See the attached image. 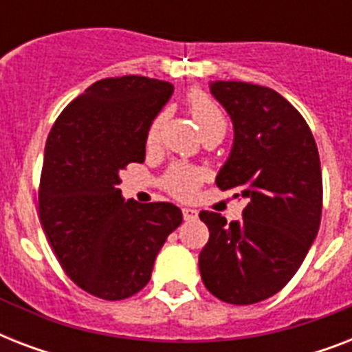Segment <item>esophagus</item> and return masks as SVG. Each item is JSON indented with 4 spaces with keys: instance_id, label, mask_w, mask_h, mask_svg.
Masks as SVG:
<instances>
[{
    "instance_id": "1",
    "label": "esophagus",
    "mask_w": 352,
    "mask_h": 352,
    "mask_svg": "<svg viewBox=\"0 0 352 352\" xmlns=\"http://www.w3.org/2000/svg\"><path fill=\"white\" fill-rule=\"evenodd\" d=\"M182 217H184V221H195L197 219V210L184 206V208H182Z\"/></svg>"
}]
</instances>
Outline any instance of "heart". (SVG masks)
<instances>
[{"label": "heart", "mask_w": 352, "mask_h": 352, "mask_svg": "<svg viewBox=\"0 0 352 352\" xmlns=\"http://www.w3.org/2000/svg\"><path fill=\"white\" fill-rule=\"evenodd\" d=\"M186 107L188 111L192 113L193 120H195L204 138L225 137L228 122H226L225 113L219 107V104L208 93L199 89L190 91L186 96ZM166 120H168L166 109L159 111L153 117L148 127V135H146V142H148L149 148L159 144ZM201 179H203V173L197 168L188 164H173L168 168V171L162 177V184H164L166 190H170L177 197H188L197 190Z\"/></svg>", "instance_id": "heart-1"}]
</instances>
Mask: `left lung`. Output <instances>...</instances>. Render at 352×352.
I'll return each mask as SVG.
<instances>
[{"label": "left lung", "mask_w": 352, "mask_h": 352, "mask_svg": "<svg viewBox=\"0 0 352 352\" xmlns=\"http://www.w3.org/2000/svg\"><path fill=\"white\" fill-rule=\"evenodd\" d=\"M212 95L234 122V148L215 184L245 199L243 219L203 210L210 239L199 254L204 287L217 300L252 305L298 272L322 221L323 182L305 118L270 87L214 82Z\"/></svg>", "instance_id": "left-lung-1"}]
</instances>
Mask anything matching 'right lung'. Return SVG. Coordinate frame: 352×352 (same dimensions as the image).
I'll return each mask as SVG.
<instances>
[{
  "label": "right lung",
  "mask_w": 352,
  "mask_h": 352,
  "mask_svg": "<svg viewBox=\"0 0 352 352\" xmlns=\"http://www.w3.org/2000/svg\"><path fill=\"white\" fill-rule=\"evenodd\" d=\"M173 85L148 76L98 80L69 104L45 144L40 221L80 289L117 301L148 285L155 257L182 223L171 203L124 201L120 171L146 159V135Z\"/></svg>",
  "instance_id": "right-lung-1"
}]
</instances>
